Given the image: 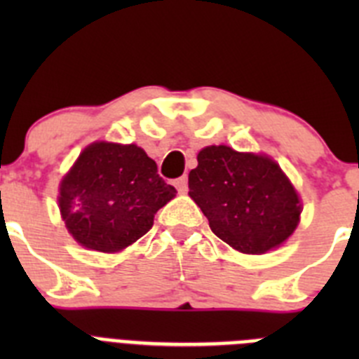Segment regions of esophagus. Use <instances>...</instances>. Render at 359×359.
Returning a JSON list of instances; mask_svg holds the SVG:
<instances>
[{
    "label": "esophagus",
    "instance_id": "esophagus-1",
    "mask_svg": "<svg viewBox=\"0 0 359 359\" xmlns=\"http://www.w3.org/2000/svg\"><path fill=\"white\" fill-rule=\"evenodd\" d=\"M174 187H176L177 189V192H180V194H185L187 192V177L185 176H182V177H177L176 182H174Z\"/></svg>",
    "mask_w": 359,
    "mask_h": 359
}]
</instances>
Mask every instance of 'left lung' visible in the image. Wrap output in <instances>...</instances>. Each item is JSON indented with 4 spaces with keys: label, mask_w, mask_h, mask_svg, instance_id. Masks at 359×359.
<instances>
[{
    "label": "left lung",
    "mask_w": 359,
    "mask_h": 359,
    "mask_svg": "<svg viewBox=\"0 0 359 359\" xmlns=\"http://www.w3.org/2000/svg\"><path fill=\"white\" fill-rule=\"evenodd\" d=\"M189 196L215 236L243 253L277 248L300 217L298 194L273 160L226 145L199 151L198 167L189 174Z\"/></svg>",
    "instance_id": "obj_1"
}]
</instances>
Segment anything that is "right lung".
<instances>
[{
	"label": "right lung",
	"instance_id": "1",
	"mask_svg": "<svg viewBox=\"0 0 359 359\" xmlns=\"http://www.w3.org/2000/svg\"><path fill=\"white\" fill-rule=\"evenodd\" d=\"M174 196L176 189L160 177L144 149L98 142L65 176L59 207L73 239L113 253L145 236Z\"/></svg>",
	"mask_w": 359,
	"mask_h": 359
}]
</instances>
